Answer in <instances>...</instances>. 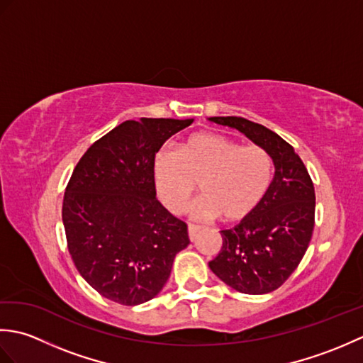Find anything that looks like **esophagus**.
<instances>
[{
  "mask_svg": "<svg viewBox=\"0 0 363 363\" xmlns=\"http://www.w3.org/2000/svg\"><path fill=\"white\" fill-rule=\"evenodd\" d=\"M199 226H196V225H189V237H190V240L194 242L195 240V237H196V234L199 233Z\"/></svg>",
  "mask_w": 363,
  "mask_h": 363,
  "instance_id": "obj_1",
  "label": "esophagus"
}]
</instances>
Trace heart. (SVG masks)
Listing matches in <instances>:
<instances>
[{
	"mask_svg": "<svg viewBox=\"0 0 363 363\" xmlns=\"http://www.w3.org/2000/svg\"><path fill=\"white\" fill-rule=\"evenodd\" d=\"M273 176V159L265 148L215 133L190 135L179 150H162L154 160L157 194L169 212L186 209L199 184L203 196L190 209L198 220L250 217L264 203Z\"/></svg>",
	"mask_w": 363,
	"mask_h": 363,
	"instance_id": "obj_1",
	"label": "heart"
}]
</instances>
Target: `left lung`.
Wrapping results in <instances>:
<instances>
[{
  "label": "left lung",
  "instance_id": "obj_1",
  "mask_svg": "<svg viewBox=\"0 0 363 363\" xmlns=\"http://www.w3.org/2000/svg\"><path fill=\"white\" fill-rule=\"evenodd\" d=\"M209 120L238 129L273 159L274 177L264 203L237 226L221 230V251L209 262L229 287L246 295H265L289 279L311 243L313 182L293 146L273 130L242 117Z\"/></svg>",
  "mask_w": 363,
  "mask_h": 363
}]
</instances>
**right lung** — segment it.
<instances>
[{
    "label": "right lung",
    "mask_w": 363,
    "mask_h": 363,
    "mask_svg": "<svg viewBox=\"0 0 363 363\" xmlns=\"http://www.w3.org/2000/svg\"><path fill=\"white\" fill-rule=\"evenodd\" d=\"M194 120H128L96 140L68 181L62 221L79 274L123 306L146 303L164 287L187 225L156 198L154 159Z\"/></svg>",
    "instance_id": "right-lung-1"
}]
</instances>
